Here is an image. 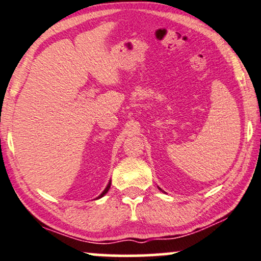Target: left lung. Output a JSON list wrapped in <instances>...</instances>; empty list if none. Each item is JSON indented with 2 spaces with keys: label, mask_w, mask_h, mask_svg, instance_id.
I'll return each instance as SVG.
<instances>
[{
  "label": "left lung",
  "mask_w": 261,
  "mask_h": 261,
  "mask_svg": "<svg viewBox=\"0 0 261 261\" xmlns=\"http://www.w3.org/2000/svg\"><path fill=\"white\" fill-rule=\"evenodd\" d=\"M158 188H160V187H158ZM161 189V188H160ZM161 191H162V189H161ZM162 192H163V191H162Z\"/></svg>",
  "instance_id": "obj_1"
}]
</instances>
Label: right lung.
Returning <instances> with one entry per match:
<instances>
[{
    "instance_id": "add662e5",
    "label": "right lung",
    "mask_w": 261,
    "mask_h": 261,
    "mask_svg": "<svg viewBox=\"0 0 261 261\" xmlns=\"http://www.w3.org/2000/svg\"><path fill=\"white\" fill-rule=\"evenodd\" d=\"M110 185H111V181H109V184H108V186H107V187H106V189H104V191L103 192H101V194L99 195V197H98L97 199H100L101 197H104V195H106L107 194V193H108V191H109V189H110Z\"/></svg>"
}]
</instances>
